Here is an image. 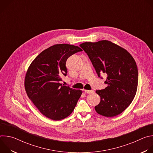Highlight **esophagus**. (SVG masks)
Wrapping results in <instances>:
<instances>
[{
  "mask_svg": "<svg viewBox=\"0 0 153 153\" xmlns=\"http://www.w3.org/2000/svg\"><path fill=\"white\" fill-rule=\"evenodd\" d=\"M84 91L87 93V94H90V93H94L93 90H84Z\"/></svg>",
  "mask_w": 153,
  "mask_h": 153,
  "instance_id": "1",
  "label": "esophagus"
}]
</instances>
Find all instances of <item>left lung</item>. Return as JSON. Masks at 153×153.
Here are the masks:
<instances>
[{"mask_svg":"<svg viewBox=\"0 0 153 153\" xmlns=\"http://www.w3.org/2000/svg\"><path fill=\"white\" fill-rule=\"evenodd\" d=\"M80 47L88 56L100 77L105 73L107 86L96 90L100 97L96 111L105 117L122 113L134 99L138 85L136 63L125 49L108 40L84 42Z\"/></svg>","mask_w":153,"mask_h":153,"instance_id":"obj_1","label":"left lung"}]
</instances>
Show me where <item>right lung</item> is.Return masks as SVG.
<instances>
[{
  "label": "right lung",
  "mask_w": 153,
  "mask_h": 153,
  "mask_svg": "<svg viewBox=\"0 0 153 153\" xmlns=\"http://www.w3.org/2000/svg\"><path fill=\"white\" fill-rule=\"evenodd\" d=\"M79 51L82 50L70 44L53 45L40 53L27 71L24 84L27 96L50 119L60 120L70 116L82 94L80 90L59 83L67 73V60Z\"/></svg>",
  "instance_id": "add662e5"
}]
</instances>
